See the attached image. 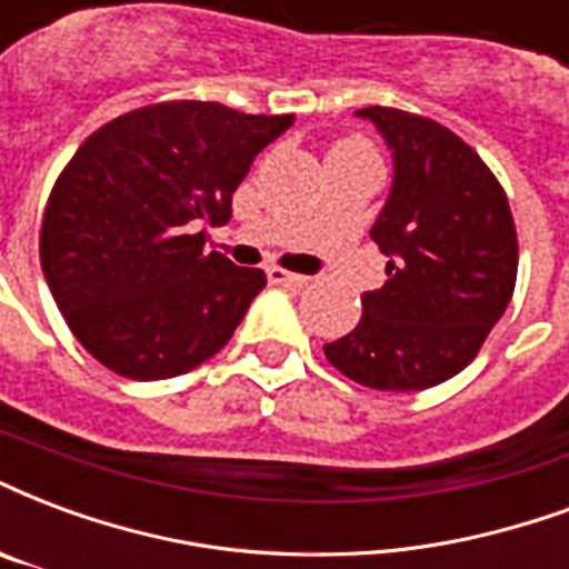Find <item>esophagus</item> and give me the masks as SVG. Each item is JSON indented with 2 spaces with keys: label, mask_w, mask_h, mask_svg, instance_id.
Wrapping results in <instances>:
<instances>
[{
  "label": "esophagus",
  "mask_w": 569,
  "mask_h": 569,
  "mask_svg": "<svg viewBox=\"0 0 569 569\" xmlns=\"http://www.w3.org/2000/svg\"><path fill=\"white\" fill-rule=\"evenodd\" d=\"M268 280L277 286H307L310 277H305V273H292V271H286V268L271 264V268H268Z\"/></svg>",
  "instance_id": "esophagus-1"
}]
</instances>
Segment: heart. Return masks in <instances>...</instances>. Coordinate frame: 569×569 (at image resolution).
Wrapping results in <instances>:
<instances>
[{
	"label": "heart",
	"instance_id": "b5f03b06",
	"mask_svg": "<svg viewBox=\"0 0 569 569\" xmlns=\"http://www.w3.org/2000/svg\"><path fill=\"white\" fill-rule=\"evenodd\" d=\"M338 147H361L359 141H343V144H338Z\"/></svg>",
	"mask_w": 569,
	"mask_h": 569
}]
</instances>
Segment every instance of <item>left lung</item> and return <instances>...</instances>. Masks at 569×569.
Listing matches in <instances>:
<instances>
[{"mask_svg":"<svg viewBox=\"0 0 569 569\" xmlns=\"http://www.w3.org/2000/svg\"><path fill=\"white\" fill-rule=\"evenodd\" d=\"M395 159V180L370 238L389 256V280L361 296L359 326L326 343V359L359 386L419 391L477 359L507 310L519 238L507 192L446 126L361 108Z\"/></svg>","mask_w":569,"mask_h":569,"instance_id":"left-lung-1","label":"left lung"}]
</instances>
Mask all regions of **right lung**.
<instances>
[{
  "mask_svg": "<svg viewBox=\"0 0 569 569\" xmlns=\"http://www.w3.org/2000/svg\"><path fill=\"white\" fill-rule=\"evenodd\" d=\"M296 113L159 102L104 123L50 189L38 252L53 301L92 359L168 380L217 356L264 289L262 268L204 252L256 153Z\"/></svg>",
  "mask_w": 569,
  "mask_h": 569,
  "instance_id": "1",
  "label": "right lung"
}]
</instances>
